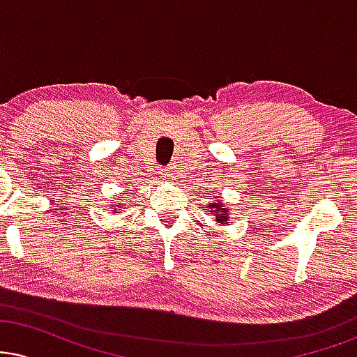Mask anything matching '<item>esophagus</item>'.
<instances>
[{
  "label": "esophagus",
  "mask_w": 357,
  "mask_h": 357,
  "mask_svg": "<svg viewBox=\"0 0 357 357\" xmlns=\"http://www.w3.org/2000/svg\"><path fill=\"white\" fill-rule=\"evenodd\" d=\"M161 174H162V178L166 179V181H174V179H176L174 171L171 169V167H166V169H162Z\"/></svg>",
  "instance_id": "esophagus-1"
}]
</instances>
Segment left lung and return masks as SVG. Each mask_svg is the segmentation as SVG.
Listing matches in <instances>:
<instances>
[{"label": "left lung", "mask_w": 357, "mask_h": 357, "mask_svg": "<svg viewBox=\"0 0 357 357\" xmlns=\"http://www.w3.org/2000/svg\"><path fill=\"white\" fill-rule=\"evenodd\" d=\"M208 208H210V211L215 213L216 221H218V223H223V221H227V220H228L227 208H221V204H220V203H211L210 206H208Z\"/></svg>", "instance_id": "obj_1"}]
</instances>
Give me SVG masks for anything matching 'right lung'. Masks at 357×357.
Returning <instances> with one entry per match:
<instances>
[{
  "mask_svg": "<svg viewBox=\"0 0 357 357\" xmlns=\"http://www.w3.org/2000/svg\"><path fill=\"white\" fill-rule=\"evenodd\" d=\"M116 211H117V208H116Z\"/></svg>",
  "mask_w": 357,
  "mask_h": 357,
  "instance_id": "1",
  "label": "right lung"
}]
</instances>
